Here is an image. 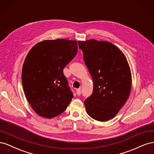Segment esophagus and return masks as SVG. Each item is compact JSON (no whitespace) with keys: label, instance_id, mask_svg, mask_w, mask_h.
<instances>
[{"label":"esophagus","instance_id":"34e87169","mask_svg":"<svg viewBox=\"0 0 154 154\" xmlns=\"http://www.w3.org/2000/svg\"><path fill=\"white\" fill-rule=\"evenodd\" d=\"M76 94L78 96H80L81 94V90L80 89H76Z\"/></svg>","mask_w":154,"mask_h":154}]
</instances>
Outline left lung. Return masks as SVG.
Instances as JSON below:
<instances>
[{"label": "left lung", "instance_id": "obj_1", "mask_svg": "<svg viewBox=\"0 0 154 154\" xmlns=\"http://www.w3.org/2000/svg\"><path fill=\"white\" fill-rule=\"evenodd\" d=\"M92 78L93 92L85 100L87 114L99 122L114 118L128 100L132 76L127 60L118 47L106 41H78Z\"/></svg>", "mask_w": 154, "mask_h": 154}]
</instances>
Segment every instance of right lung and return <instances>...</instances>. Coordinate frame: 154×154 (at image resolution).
Returning a JSON list of instances; mask_svg holds the SVG:
<instances>
[{
  "label": "right lung",
  "instance_id": "obj_1",
  "mask_svg": "<svg viewBox=\"0 0 154 154\" xmlns=\"http://www.w3.org/2000/svg\"><path fill=\"white\" fill-rule=\"evenodd\" d=\"M76 40H46L29 51L23 64L22 83L35 112L52 118L61 114L73 97L63 69L75 57Z\"/></svg>",
  "mask_w": 154,
  "mask_h": 154
}]
</instances>
